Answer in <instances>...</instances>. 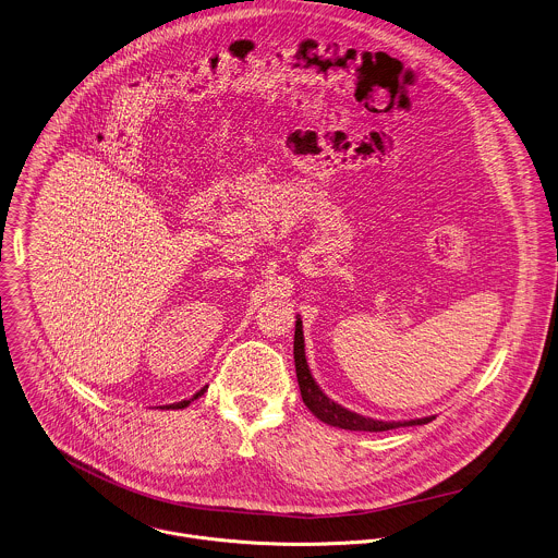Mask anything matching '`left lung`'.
<instances>
[{"instance_id": "obj_1", "label": "left lung", "mask_w": 558, "mask_h": 558, "mask_svg": "<svg viewBox=\"0 0 558 558\" xmlns=\"http://www.w3.org/2000/svg\"><path fill=\"white\" fill-rule=\"evenodd\" d=\"M293 355H295V373H298V384L302 399L306 408L324 423L338 427V429H349V432H388L397 427H412V425H427L436 416L427 418H416V421H403V423H386V421H373L366 416H360L355 412L344 410L342 405L335 403L330 397L324 395V390L317 386V381L311 375L306 353H304V332H302V322H295V340H293Z\"/></svg>"}]
</instances>
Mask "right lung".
Wrapping results in <instances>:
<instances>
[{"instance_id": "obj_1", "label": "right lung", "mask_w": 558, "mask_h": 558, "mask_svg": "<svg viewBox=\"0 0 558 558\" xmlns=\"http://www.w3.org/2000/svg\"><path fill=\"white\" fill-rule=\"evenodd\" d=\"M205 390H207V388H203V390H198V392H196V395H194V399H198V397H201V395H203V392H205ZM194 399H190V401H181V403H172V405H166V408H168V410H183V408H187V405H190V403H192V401H194Z\"/></svg>"}]
</instances>
